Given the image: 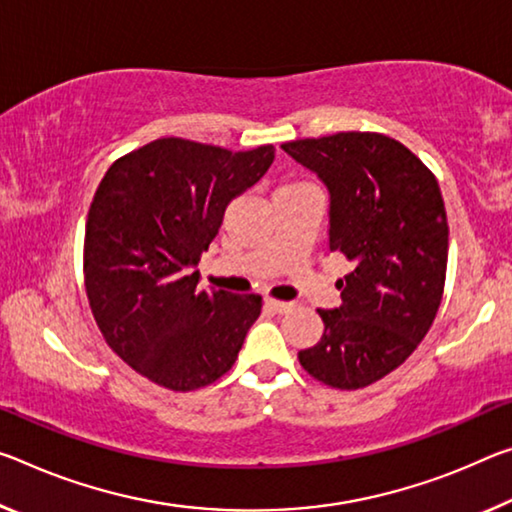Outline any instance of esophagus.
<instances>
[{
	"instance_id": "34e87169",
	"label": "esophagus",
	"mask_w": 512,
	"mask_h": 512,
	"mask_svg": "<svg viewBox=\"0 0 512 512\" xmlns=\"http://www.w3.org/2000/svg\"><path fill=\"white\" fill-rule=\"evenodd\" d=\"M264 305L269 307L271 312H278V314H282V312H289L291 307H294V303H285V300H275V298H266V300H264Z\"/></svg>"
}]
</instances>
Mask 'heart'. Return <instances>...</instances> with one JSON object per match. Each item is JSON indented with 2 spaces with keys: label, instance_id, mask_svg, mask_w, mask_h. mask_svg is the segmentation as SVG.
<instances>
[{
  "label": "heart",
  "instance_id": "b5f03b06",
  "mask_svg": "<svg viewBox=\"0 0 512 512\" xmlns=\"http://www.w3.org/2000/svg\"><path fill=\"white\" fill-rule=\"evenodd\" d=\"M300 184V182H298ZM285 186H296V184H285Z\"/></svg>",
  "mask_w": 512,
  "mask_h": 512
}]
</instances>
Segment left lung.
I'll use <instances>...</instances> for the list:
<instances>
[{
	"label": "left lung",
	"mask_w": 512,
	"mask_h": 512,
	"mask_svg": "<svg viewBox=\"0 0 512 512\" xmlns=\"http://www.w3.org/2000/svg\"><path fill=\"white\" fill-rule=\"evenodd\" d=\"M330 193V250L353 262L342 305L319 310L321 342L298 353L312 378L362 389L410 358L440 310L449 223L435 175L403 143L339 132L282 143Z\"/></svg>",
	"instance_id": "8db88e82"
}]
</instances>
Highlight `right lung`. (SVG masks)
I'll list each match as a JSON object with an SVG mask.
<instances>
[{
  "instance_id": "add662e5",
  "label": "right lung",
  "mask_w": 512,
  "mask_h": 512,
  "mask_svg": "<svg viewBox=\"0 0 512 512\" xmlns=\"http://www.w3.org/2000/svg\"><path fill=\"white\" fill-rule=\"evenodd\" d=\"M275 159L168 136L116 159L86 218L84 285L111 351L159 387L193 392L232 369L262 296L200 289L198 264L232 198Z\"/></svg>"
}]
</instances>
